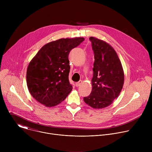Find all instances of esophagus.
<instances>
[{"label": "esophagus", "instance_id": "34e87169", "mask_svg": "<svg viewBox=\"0 0 152 152\" xmlns=\"http://www.w3.org/2000/svg\"><path fill=\"white\" fill-rule=\"evenodd\" d=\"M82 83V80H80V81H79V82H77L76 83V86H77V87H78V86H79L81 85Z\"/></svg>", "mask_w": 152, "mask_h": 152}]
</instances>
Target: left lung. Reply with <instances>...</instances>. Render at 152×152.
I'll return each mask as SVG.
<instances>
[{"label":"left lung","instance_id":"obj_1","mask_svg":"<svg viewBox=\"0 0 152 152\" xmlns=\"http://www.w3.org/2000/svg\"><path fill=\"white\" fill-rule=\"evenodd\" d=\"M90 40L94 54L92 91L83 100L94 109H102L110 106L119 96L124 84V72L111 45L93 37Z\"/></svg>","mask_w":152,"mask_h":152}]
</instances>
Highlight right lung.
Wrapping results in <instances>:
<instances>
[{"label":"right lung","instance_id":"right-lung-1","mask_svg":"<svg viewBox=\"0 0 152 152\" xmlns=\"http://www.w3.org/2000/svg\"><path fill=\"white\" fill-rule=\"evenodd\" d=\"M82 37L61 38L42 46L29 64L27 86L32 96L47 107L65 100L73 89L69 75V55L84 41Z\"/></svg>","mask_w":152,"mask_h":152}]
</instances>
